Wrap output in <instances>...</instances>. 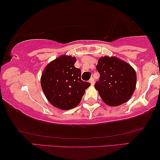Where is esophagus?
Returning <instances> with one entry per match:
<instances>
[{
	"mask_svg": "<svg viewBox=\"0 0 160 160\" xmlns=\"http://www.w3.org/2000/svg\"><path fill=\"white\" fill-rule=\"evenodd\" d=\"M89 83H90L92 86H93L94 84H95V78H94L93 77L91 78L90 79H89Z\"/></svg>",
	"mask_w": 160,
	"mask_h": 160,
	"instance_id": "obj_1",
	"label": "esophagus"
}]
</instances>
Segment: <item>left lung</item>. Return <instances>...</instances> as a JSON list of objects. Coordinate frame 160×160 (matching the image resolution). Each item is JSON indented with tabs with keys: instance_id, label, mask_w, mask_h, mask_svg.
<instances>
[{
	"instance_id": "8db88e82",
	"label": "left lung",
	"mask_w": 160,
	"mask_h": 160,
	"mask_svg": "<svg viewBox=\"0 0 160 160\" xmlns=\"http://www.w3.org/2000/svg\"><path fill=\"white\" fill-rule=\"evenodd\" d=\"M96 69L100 78L95 87L105 103L117 106L130 99L136 86V73L130 65L106 56L98 60Z\"/></svg>"
}]
</instances>
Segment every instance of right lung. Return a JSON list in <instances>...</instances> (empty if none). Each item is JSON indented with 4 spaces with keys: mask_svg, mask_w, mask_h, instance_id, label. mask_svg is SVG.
<instances>
[{
    "mask_svg": "<svg viewBox=\"0 0 160 160\" xmlns=\"http://www.w3.org/2000/svg\"><path fill=\"white\" fill-rule=\"evenodd\" d=\"M75 58L62 55L43 70L41 84L50 103L62 110L77 106L90 83L81 78V70L74 66Z\"/></svg>",
    "mask_w": 160,
    "mask_h": 160,
    "instance_id": "add662e5",
    "label": "right lung"
}]
</instances>
